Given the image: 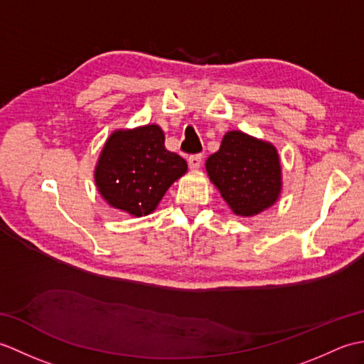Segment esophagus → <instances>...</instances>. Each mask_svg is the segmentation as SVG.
<instances>
[{
	"instance_id": "obj_1",
	"label": "esophagus",
	"mask_w": 364,
	"mask_h": 364,
	"mask_svg": "<svg viewBox=\"0 0 364 364\" xmlns=\"http://www.w3.org/2000/svg\"><path fill=\"white\" fill-rule=\"evenodd\" d=\"M188 164L191 167V170H197L200 168V164H202V154H192L188 159Z\"/></svg>"
}]
</instances>
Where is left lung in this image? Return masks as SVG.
<instances>
[{
  "instance_id": "8db88e82",
  "label": "left lung",
  "mask_w": 364,
  "mask_h": 364,
  "mask_svg": "<svg viewBox=\"0 0 364 364\" xmlns=\"http://www.w3.org/2000/svg\"><path fill=\"white\" fill-rule=\"evenodd\" d=\"M205 167L230 210L241 218L266 211L282 196L283 170L275 145L242 131H228Z\"/></svg>"
}]
</instances>
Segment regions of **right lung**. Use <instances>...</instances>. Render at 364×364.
I'll use <instances>...</instances> for the list:
<instances>
[{"label": "right lung", "mask_w": 364, "mask_h": 364, "mask_svg": "<svg viewBox=\"0 0 364 364\" xmlns=\"http://www.w3.org/2000/svg\"><path fill=\"white\" fill-rule=\"evenodd\" d=\"M159 125L115 129L106 139L94 170L98 194L133 218L156 210L168 188L188 172L180 154L166 150Z\"/></svg>", "instance_id": "add662e5"}]
</instances>
